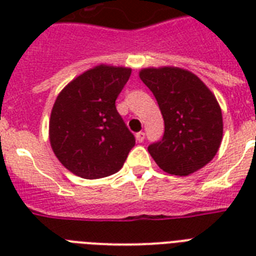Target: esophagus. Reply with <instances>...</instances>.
Masks as SVG:
<instances>
[{"label":"esophagus","instance_id":"34e87169","mask_svg":"<svg viewBox=\"0 0 256 256\" xmlns=\"http://www.w3.org/2000/svg\"><path fill=\"white\" fill-rule=\"evenodd\" d=\"M136 140L140 142V144H142V142H144V132H136Z\"/></svg>","mask_w":256,"mask_h":256}]
</instances>
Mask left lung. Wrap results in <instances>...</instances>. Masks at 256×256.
Here are the masks:
<instances>
[{
    "label": "left lung",
    "mask_w": 256,
    "mask_h": 256,
    "mask_svg": "<svg viewBox=\"0 0 256 256\" xmlns=\"http://www.w3.org/2000/svg\"><path fill=\"white\" fill-rule=\"evenodd\" d=\"M140 78L156 96L164 120L162 140L148 148L164 171L186 176L206 166L223 136L222 110L195 74L179 68H148Z\"/></svg>",
    "instance_id": "8db88e82"
}]
</instances>
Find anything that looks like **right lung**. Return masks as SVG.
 I'll use <instances>...</instances> for the list:
<instances>
[{
  "mask_svg": "<svg viewBox=\"0 0 256 256\" xmlns=\"http://www.w3.org/2000/svg\"><path fill=\"white\" fill-rule=\"evenodd\" d=\"M132 69L100 65L64 88L49 122L54 154L73 174L104 178L124 166L136 138L116 112V100Z\"/></svg>",
  "mask_w": 256,
  "mask_h": 256,
  "instance_id": "add662e5",
  "label": "right lung"
}]
</instances>
